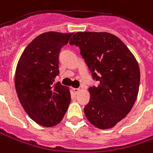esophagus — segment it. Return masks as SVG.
Returning <instances> with one entry per match:
<instances>
[{"mask_svg": "<svg viewBox=\"0 0 153 153\" xmlns=\"http://www.w3.org/2000/svg\"><path fill=\"white\" fill-rule=\"evenodd\" d=\"M73 91L75 94H77L80 91V88H73Z\"/></svg>", "mask_w": 153, "mask_h": 153, "instance_id": "34e87169", "label": "esophagus"}]
</instances>
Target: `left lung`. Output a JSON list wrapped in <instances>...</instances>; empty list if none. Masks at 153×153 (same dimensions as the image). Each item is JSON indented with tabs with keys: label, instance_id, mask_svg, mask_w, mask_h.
I'll list each match as a JSON object with an SVG mask.
<instances>
[{
	"label": "left lung",
	"instance_id": "obj_1",
	"mask_svg": "<svg viewBox=\"0 0 153 153\" xmlns=\"http://www.w3.org/2000/svg\"><path fill=\"white\" fill-rule=\"evenodd\" d=\"M69 44L79 47L93 79L99 81L88 88L85 116L98 128H113L127 116L137 97V59L121 39L107 32H77Z\"/></svg>",
	"mask_w": 153,
	"mask_h": 153
}]
</instances>
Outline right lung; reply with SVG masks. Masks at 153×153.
<instances>
[{"instance_id":"obj_1","label":"right lung","mask_w":153,"mask_h":153,"mask_svg":"<svg viewBox=\"0 0 153 153\" xmlns=\"http://www.w3.org/2000/svg\"><path fill=\"white\" fill-rule=\"evenodd\" d=\"M73 33L50 31L32 40L18 61L15 85L29 117L44 127L59 123L68 109L69 88L54 79L59 74V54Z\"/></svg>"}]
</instances>
